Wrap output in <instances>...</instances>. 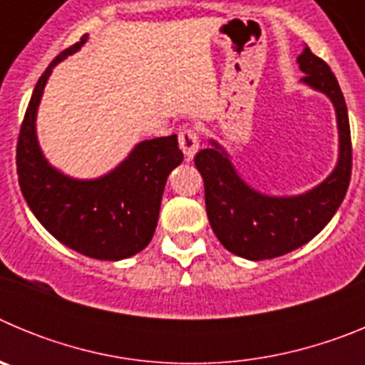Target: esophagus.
<instances>
[{"instance_id": "34e87169", "label": "esophagus", "mask_w": 365, "mask_h": 365, "mask_svg": "<svg viewBox=\"0 0 365 365\" xmlns=\"http://www.w3.org/2000/svg\"><path fill=\"white\" fill-rule=\"evenodd\" d=\"M179 148L182 150L185 157L188 160L193 159V155L199 150V135L192 128H182L179 131Z\"/></svg>"}]
</instances>
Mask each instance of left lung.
<instances>
[{
  "label": "left lung",
  "mask_w": 365,
  "mask_h": 365,
  "mask_svg": "<svg viewBox=\"0 0 365 365\" xmlns=\"http://www.w3.org/2000/svg\"><path fill=\"white\" fill-rule=\"evenodd\" d=\"M303 83L331 98L336 111L340 155L333 173L302 195L270 197L245 182L228 153L215 140L195 155L205 180V202L212 230L222 247L245 259H272L309 243L336 214L351 180V130L347 106L331 67L309 47L298 56Z\"/></svg>",
  "instance_id": "1"
}]
</instances>
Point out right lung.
I'll return each instance as SVG.
<instances>
[{
    "instance_id": "obj_1",
    "label": "right lung",
    "mask_w": 365,
    "mask_h": 365,
    "mask_svg": "<svg viewBox=\"0 0 365 365\" xmlns=\"http://www.w3.org/2000/svg\"><path fill=\"white\" fill-rule=\"evenodd\" d=\"M87 34L58 54L38 80L16 148L19 188L32 214L60 243L87 257L118 261L135 256L153 237L164 185L182 163L177 135L143 140L108 175L78 180L54 170L36 138V113L51 71L76 53Z\"/></svg>"
}]
</instances>
